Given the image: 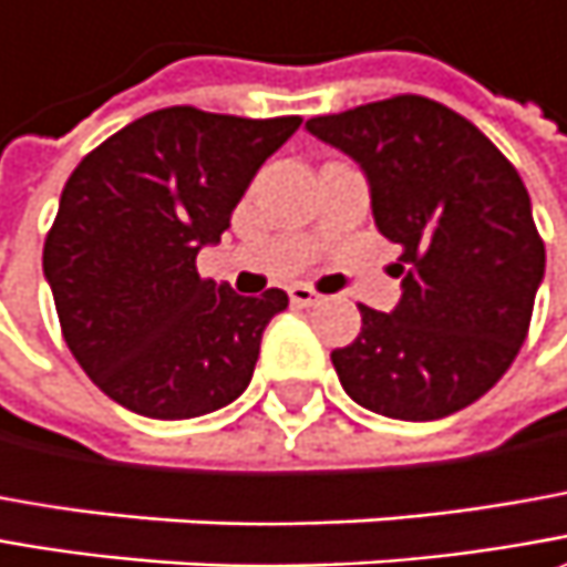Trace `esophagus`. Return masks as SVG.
Instances as JSON below:
<instances>
[{
	"label": "esophagus",
	"mask_w": 567,
	"mask_h": 567,
	"mask_svg": "<svg viewBox=\"0 0 567 567\" xmlns=\"http://www.w3.org/2000/svg\"><path fill=\"white\" fill-rule=\"evenodd\" d=\"M288 298H291V303H298V307H317L322 301L320 291H313L310 285H291L288 288Z\"/></svg>",
	"instance_id": "esophagus-1"
}]
</instances>
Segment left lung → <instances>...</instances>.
Listing matches in <instances>:
<instances>
[{
    "instance_id": "8db88e82",
    "label": "left lung",
    "mask_w": 567,
    "mask_h": 567,
    "mask_svg": "<svg viewBox=\"0 0 567 567\" xmlns=\"http://www.w3.org/2000/svg\"><path fill=\"white\" fill-rule=\"evenodd\" d=\"M307 131L363 168L377 228L401 247L395 310L361 303V336L332 351L342 389L395 420L474 404L517 358L546 269L517 168L464 115L414 93Z\"/></svg>"
}]
</instances>
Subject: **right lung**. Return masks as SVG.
Masks as SVG:
<instances>
[{"label":"right lung","instance_id":"add662e5","mask_svg":"<svg viewBox=\"0 0 567 567\" xmlns=\"http://www.w3.org/2000/svg\"><path fill=\"white\" fill-rule=\"evenodd\" d=\"M301 115L156 109L78 163L43 245L62 336L109 399L156 420L200 417L247 389L282 288L235 295L197 272L257 168Z\"/></svg>","mask_w":567,"mask_h":567}]
</instances>
